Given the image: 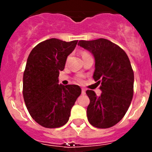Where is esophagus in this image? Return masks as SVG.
I'll list each match as a JSON object with an SVG mask.
<instances>
[{"label":"esophagus","instance_id":"1","mask_svg":"<svg viewBox=\"0 0 152 152\" xmlns=\"http://www.w3.org/2000/svg\"><path fill=\"white\" fill-rule=\"evenodd\" d=\"M85 93H86V90H85V89L82 88V95H85Z\"/></svg>","mask_w":152,"mask_h":152}]
</instances>
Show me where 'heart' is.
<instances>
[{
    "instance_id": "1",
    "label": "heart",
    "mask_w": 152,
    "mask_h": 152,
    "mask_svg": "<svg viewBox=\"0 0 152 152\" xmlns=\"http://www.w3.org/2000/svg\"><path fill=\"white\" fill-rule=\"evenodd\" d=\"M88 54H89V53H87V52H82V56H86V55H88ZM82 79H83V76H82V75H79V76L76 77V79H77V80L79 81V82H82V80H83Z\"/></svg>"
}]
</instances>
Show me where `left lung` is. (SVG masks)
<instances>
[{"mask_svg":"<svg viewBox=\"0 0 152 152\" xmlns=\"http://www.w3.org/2000/svg\"><path fill=\"white\" fill-rule=\"evenodd\" d=\"M78 45L94 56L93 79L102 92L98 97L93 90L86 91L90 101L88 121L97 128H110L123 118L132 100L134 72L129 59L121 48L104 38L80 40Z\"/></svg>","mask_w":152,"mask_h":152,"instance_id":"8db88e82","label":"left lung"}]
</instances>
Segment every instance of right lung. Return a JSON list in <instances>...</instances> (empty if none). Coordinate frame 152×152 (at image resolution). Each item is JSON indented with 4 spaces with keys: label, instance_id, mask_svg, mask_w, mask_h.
Wrapping results in <instances>:
<instances>
[{
    "label": "right lung",
    "instance_id": "obj_1",
    "mask_svg": "<svg viewBox=\"0 0 152 152\" xmlns=\"http://www.w3.org/2000/svg\"><path fill=\"white\" fill-rule=\"evenodd\" d=\"M78 40L46 39L32 49L23 73V95L32 118L45 128H58L68 121L70 110L82 93L76 85H59V71Z\"/></svg>",
    "mask_w": 152,
    "mask_h": 152
}]
</instances>
